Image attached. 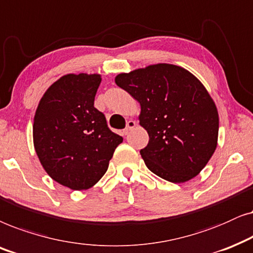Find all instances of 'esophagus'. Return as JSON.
Returning <instances> with one entry per match:
<instances>
[{
	"instance_id": "34e87169",
	"label": "esophagus",
	"mask_w": 253,
	"mask_h": 253,
	"mask_svg": "<svg viewBox=\"0 0 253 253\" xmlns=\"http://www.w3.org/2000/svg\"><path fill=\"white\" fill-rule=\"evenodd\" d=\"M135 126H136V123H135V121H134V120H129L128 123H127V125H126V128L124 129V132H123V133L125 134V135H127V134L129 133V130H130V129H133L134 127H135Z\"/></svg>"
}]
</instances>
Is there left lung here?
<instances>
[{"label": "left lung", "mask_w": 253, "mask_h": 253, "mask_svg": "<svg viewBox=\"0 0 253 253\" xmlns=\"http://www.w3.org/2000/svg\"><path fill=\"white\" fill-rule=\"evenodd\" d=\"M114 81L140 103V125L149 135L140 154L148 169L177 184L198 176L218 137L217 109L204 84L170 63L118 74Z\"/></svg>", "instance_id": "8db88e82"}]
</instances>
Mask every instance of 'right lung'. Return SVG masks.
I'll return each mask as SVG.
<instances>
[{
	"instance_id": "1",
	"label": "right lung",
	"mask_w": 253,
	"mask_h": 253,
	"mask_svg": "<svg viewBox=\"0 0 253 253\" xmlns=\"http://www.w3.org/2000/svg\"><path fill=\"white\" fill-rule=\"evenodd\" d=\"M100 82V74L63 75L43 93L33 119V144L43 170L74 191L92 187L105 174L124 140L93 106Z\"/></svg>"
}]
</instances>
